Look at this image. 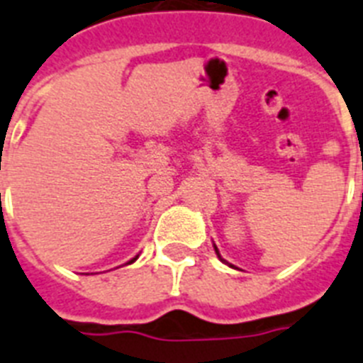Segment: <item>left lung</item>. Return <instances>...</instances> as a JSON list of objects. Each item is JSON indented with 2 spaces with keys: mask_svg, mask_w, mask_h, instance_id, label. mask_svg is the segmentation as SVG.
<instances>
[{
  "mask_svg": "<svg viewBox=\"0 0 363 363\" xmlns=\"http://www.w3.org/2000/svg\"><path fill=\"white\" fill-rule=\"evenodd\" d=\"M214 250H216V253H218V248H216V246H214ZM218 257H220V261H223V263H228V261H225V259H223L222 255H220V253H218Z\"/></svg>",
  "mask_w": 363,
  "mask_h": 363,
  "instance_id": "obj_1",
  "label": "left lung"
}]
</instances>
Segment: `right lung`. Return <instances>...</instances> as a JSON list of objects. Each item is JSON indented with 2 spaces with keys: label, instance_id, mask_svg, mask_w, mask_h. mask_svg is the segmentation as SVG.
Returning a JSON list of instances; mask_svg holds the SVG:
<instances>
[{
  "label": "right lung",
  "instance_id": "1",
  "mask_svg": "<svg viewBox=\"0 0 363 363\" xmlns=\"http://www.w3.org/2000/svg\"><path fill=\"white\" fill-rule=\"evenodd\" d=\"M134 261H135V257H134V259H132V261H130V263H134Z\"/></svg>",
  "mask_w": 363,
  "mask_h": 363
}]
</instances>
